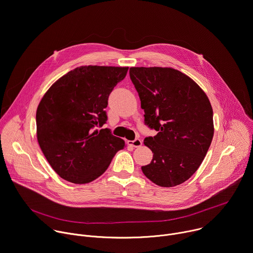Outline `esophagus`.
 Here are the masks:
<instances>
[{
	"label": "esophagus",
	"mask_w": 253,
	"mask_h": 253,
	"mask_svg": "<svg viewBox=\"0 0 253 253\" xmlns=\"http://www.w3.org/2000/svg\"><path fill=\"white\" fill-rule=\"evenodd\" d=\"M128 144H129V145L137 148V147H140L142 145V140L139 139V138H136L133 141H128Z\"/></svg>",
	"instance_id": "obj_1"
}]
</instances>
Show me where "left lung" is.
Wrapping results in <instances>:
<instances>
[{"instance_id":"left-lung-1","label":"left lung","mask_w":253,"mask_h":253,"mask_svg":"<svg viewBox=\"0 0 253 253\" xmlns=\"http://www.w3.org/2000/svg\"><path fill=\"white\" fill-rule=\"evenodd\" d=\"M129 74L145 112L144 123L158 132L144 139L153 159L141 169L161 187L181 184L199 168L213 138L209 99L191 78L172 68L132 67Z\"/></svg>"}]
</instances>
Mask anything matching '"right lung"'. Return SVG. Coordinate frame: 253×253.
I'll return each mask as SVG.
<instances>
[{
  "mask_svg": "<svg viewBox=\"0 0 253 253\" xmlns=\"http://www.w3.org/2000/svg\"><path fill=\"white\" fill-rule=\"evenodd\" d=\"M127 71L81 66L56 81L42 98L36 113L37 139L49 164L67 181H93L124 148V140L99 128L108 118V98Z\"/></svg>",
  "mask_w": 253,
  "mask_h": 253,
  "instance_id": "1",
  "label": "right lung"
}]
</instances>
